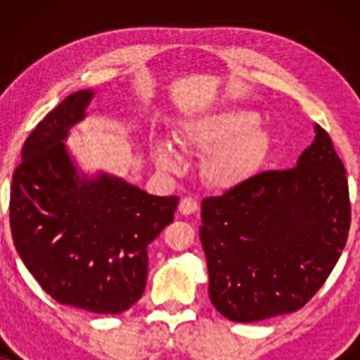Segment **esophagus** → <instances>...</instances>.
Wrapping results in <instances>:
<instances>
[{
  "instance_id": "esophagus-1",
  "label": "esophagus",
  "mask_w": 360,
  "mask_h": 360,
  "mask_svg": "<svg viewBox=\"0 0 360 360\" xmlns=\"http://www.w3.org/2000/svg\"><path fill=\"white\" fill-rule=\"evenodd\" d=\"M196 210H198V203H196V200L191 198V196H185V198L181 200L179 205V211L185 216L193 214Z\"/></svg>"
}]
</instances>
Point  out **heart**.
<instances>
[{"instance_id": "obj_1", "label": "heart", "mask_w": 360, "mask_h": 360, "mask_svg": "<svg viewBox=\"0 0 360 360\" xmlns=\"http://www.w3.org/2000/svg\"><path fill=\"white\" fill-rule=\"evenodd\" d=\"M175 142L185 150L210 152L203 175L210 185L229 188L248 179L267 155L270 132L259 124L257 112L244 108H224L181 122ZM150 154L157 169L175 172L180 155L169 141H152Z\"/></svg>"}]
</instances>
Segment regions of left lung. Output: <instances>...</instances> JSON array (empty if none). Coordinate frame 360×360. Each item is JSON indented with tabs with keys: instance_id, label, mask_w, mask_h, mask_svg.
Returning <instances> with one entry per match:
<instances>
[{
	"instance_id": "left-lung-1",
	"label": "left lung",
	"mask_w": 360,
	"mask_h": 360,
	"mask_svg": "<svg viewBox=\"0 0 360 360\" xmlns=\"http://www.w3.org/2000/svg\"><path fill=\"white\" fill-rule=\"evenodd\" d=\"M349 226L346 169L314 124L293 169L262 172L201 203L211 303L238 323L297 311L326 282Z\"/></svg>"
}]
</instances>
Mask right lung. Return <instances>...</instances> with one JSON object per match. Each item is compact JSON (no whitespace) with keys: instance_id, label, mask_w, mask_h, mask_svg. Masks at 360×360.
<instances>
[{"instance_id":"obj_1","label":"right lung","mask_w":360,"mask_h":360,"mask_svg":"<svg viewBox=\"0 0 360 360\" xmlns=\"http://www.w3.org/2000/svg\"><path fill=\"white\" fill-rule=\"evenodd\" d=\"M93 98L95 90L72 93L29 134L9 223L19 257L56 302L120 314L144 293L147 245L174 221L179 198L78 167L65 141Z\"/></svg>"}]
</instances>
